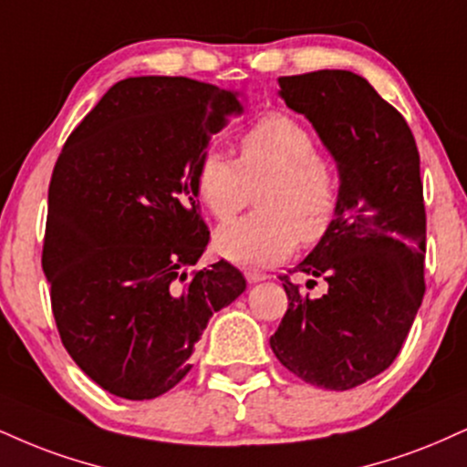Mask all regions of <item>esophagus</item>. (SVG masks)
Returning a JSON list of instances; mask_svg holds the SVG:
<instances>
[{
    "instance_id": "34e87169",
    "label": "esophagus",
    "mask_w": 467,
    "mask_h": 467,
    "mask_svg": "<svg viewBox=\"0 0 467 467\" xmlns=\"http://www.w3.org/2000/svg\"><path fill=\"white\" fill-rule=\"evenodd\" d=\"M245 280L248 283H258V280H265L267 274L265 272H256V269H245Z\"/></svg>"
}]
</instances>
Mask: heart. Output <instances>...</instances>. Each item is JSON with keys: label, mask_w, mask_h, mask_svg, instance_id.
I'll list each match as a JSON object with an SVG mask.
<instances>
[{"label": "heart", "mask_w": 467, "mask_h": 467, "mask_svg": "<svg viewBox=\"0 0 467 467\" xmlns=\"http://www.w3.org/2000/svg\"><path fill=\"white\" fill-rule=\"evenodd\" d=\"M195 193L217 222L252 202L254 215L215 233V250L237 265L261 267L287 258L302 244H319L339 213V178L305 123L269 112L241 134L237 161L211 150L195 167Z\"/></svg>", "instance_id": "obj_1"}]
</instances>
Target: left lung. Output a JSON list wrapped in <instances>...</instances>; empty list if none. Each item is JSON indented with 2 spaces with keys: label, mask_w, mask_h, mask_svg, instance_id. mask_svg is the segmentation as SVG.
Masks as SVG:
<instances>
[{
  "label": "left lung",
  "mask_w": 467,
  "mask_h": 467,
  "mask_svg": "<svg viewBox=\"0 0 467 467\" xmlns=\"http://www.w3.org/2000/svg\"><path fill=\"white\" fill-rule=\"evenodd\" d=\"M339 167V213L294 272L328 283L308 297L283 274L289 308L269 339L305 383L344 391L385 372L426 291V211L411 128L365 78L322 69L278 78ZM316 283V280H308Z\"/></svg>",
  "instance_id": "obj_1"
}]
</instances>
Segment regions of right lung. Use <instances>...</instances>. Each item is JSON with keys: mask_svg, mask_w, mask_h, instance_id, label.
<instances>
[{"mask_svg": "<svg viewBox=\"0 0 467 467\" xmlns=\"http://www.w3.org/2000/svg\"><path fill=\"white\" fill-rule=\"evenodd\" d=\"M244 112L237 93L191 78H128L67 139L49 182L43 272L63 346L88 379L151 400L189 374L213 313L245 278L193 269L209 244L195 167Z\"/></svg>", "mask_w": 467, "mask_h": 467, "instance_id": "right-lung-1", "label": "right lung"}]
</instances>
